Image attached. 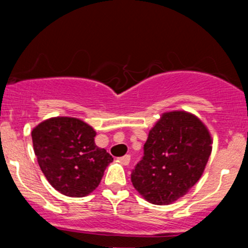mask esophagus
<instances>
[{
	"label": "esophagus",
	"instance_id": "1",
	"mask_svg": "<svg viewBox=\"0 0 248 248\" xmlns=\"http://www.w3.org/2000/svg\"><path fill=\"white\" fill-rule=\"evenodd\" d=\"M129 161H131V157H129V155H126V156H122V157H120V158H117V162H119L120 164H122V166H128Z\"/></svg>",
	"mask_w": 248,
	"mask_h": 248
}]
</instances>
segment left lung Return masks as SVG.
I'll return each instance as SVG.
<instances>
[{
	"instance_id": "left-lung-1",
	"label": "left lung",
	"mask_w": 248,
	"mask_h": 248,
	"mask_svg": "<svg viewBox=\"0 0 248 248\" xmlns=\"http://www.w3.org/2000/svg\"><path fill=\"white\" fill-rule=\"evenodd\" d=\"M211 150V133L198 116L185 110L163 112L150 129L132 184L151 204H172L199 181Z\"/></svg>"
}]
</instances>
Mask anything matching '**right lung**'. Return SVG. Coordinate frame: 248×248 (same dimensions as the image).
I'll use <instances>...</instances> for the list:
<instances>
[{
  "mask_svg": "<svg viewBox=\"0 0 248 248\" xmlns=\"http://www.w3.org/2000/svg\"><path fill=\"white\" fill-rule=\"evenodd\" d=\"M96 134L89 124L68 116L50 117L32 129L39 167L49 184L63 196H89L112 162L107 150L94 142Z\"/></svg>",
  "mask_w": 248,
  "mask_h": 248,
  "instance_id": "right-lung-1",
  "label": "right lung"
}]
</instances>
